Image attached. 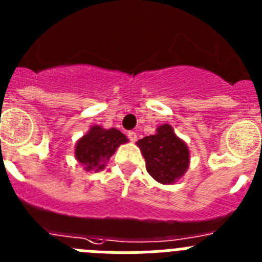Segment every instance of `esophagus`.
Wrapping results in <instances>:
<instances>
[{
    "mask_svg": "<svg viewBox=\"0 0 262 262\" xmlns=\"http://www.w3.org/2000/svg\"><path fill=\"white\" fill-rule=\"evenodd\" d=\"M127 136H128V139L131 142H136V140H138V135H136L135 131H128V133H127Z\"/></svg>",
    "mask_w": 262,
    "mask_h": 262,
    "instance_id": "1",
    "label": "esophagus"
}]
</instances>
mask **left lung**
Listing matches in <instances>:
<instances>
[{
    "mask_svg": "<svg viewBox=\"0 0 262 262\" xmlns=\"http://www.w3.org/2000/svg\"><path fill=\"white\" fill-rule=\"evenodd\" d=\"M136 144L145 159L147 172L160 184H173L186 173L190 163L189 148L170 124L157 127L155 135L145 136Z\"/></svg>",
    "mask_w": 262,
    "mask_h": 262,
    "instance_id": "8db88e82",
    "label": "left lung"
}]
</instances>
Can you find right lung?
I'll return each instance as SVG.
<instances>
[{
	"instance_id": "obj_1",
	"label": "right lung",
	"mask_w": 262,
	"mask_h": 262,
	"mask_svg": "<svg viewBox=\"0 0 262 262\" xmlns=\"http://www.w3.org/2000/svg\"><path fill=\"white\" fill-rule=\"evenodd\" d=\"M128 142L124 134L117 128H103L101 126H92L78 142L76 143L75 157L85 170H102L120 144Z\"/></svg>"
}]
</instances>
